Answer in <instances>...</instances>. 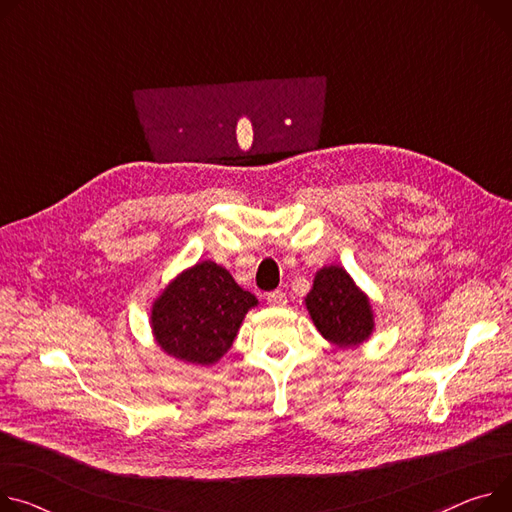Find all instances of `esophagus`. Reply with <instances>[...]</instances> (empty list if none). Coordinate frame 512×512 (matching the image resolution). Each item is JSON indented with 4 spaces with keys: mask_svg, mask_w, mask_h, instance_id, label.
<instances>
[{
    "mask_svg": "<svg viewBox=\"0 0 512 512\" xmlns=\"http://www.w3.org/2000/svg\"><path fill=\"white\" fill-rule=\"evenodd\" d=\"M266 301L270 307H285L287 305V295L283 291H272L266 295Z\"/></svg>",
    "mask_w": 512,
    "mask_h": 512,
    "instance_id": "34e87169",
    "label": "esophagus"
}]
</instances>
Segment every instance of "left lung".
<instances>
[{"mask_svg": "<svg viewBox=\"0 0 512 512\" xmlns=\"http://www.w3.org/2000/svg\"><path fill=\"white\" fill-rule=\"evenodd\" d=\"M305 307L316 330L338 348H357L375 332V311L369 295L340 266L316 272L305 295Z\"/></svg>", "mask_w": 512, "mask_h": 512, "instance_id": "obj_1", "label": "left lung"}]
</instances>
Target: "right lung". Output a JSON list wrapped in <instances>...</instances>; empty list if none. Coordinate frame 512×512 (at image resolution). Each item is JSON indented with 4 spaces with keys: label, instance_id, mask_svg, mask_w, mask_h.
<instances>
[{
    "label": "right lung",
    "instance_id": "add662e5",
    "mask_svg": "<svg viewBox=\"0 0 512 512\" xmlns=\"http://www.w3.org/2000/svg\"><path fill=\"white\" fill-rule=\"evenodd\" d=\"M258 299L213 260L184 268L151 305V332L168 357L211 367L231 348Z\"/></svg>",
    "mask_w": 512,
    "mask_h": 512
}]
</instances>
